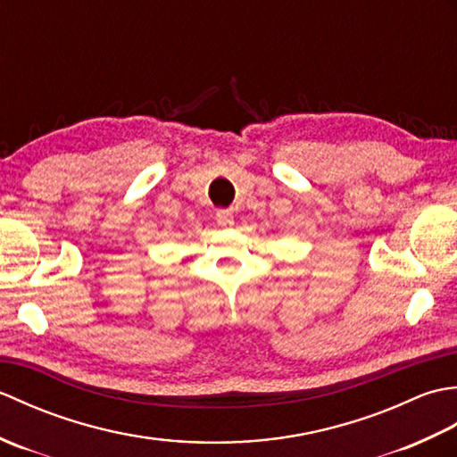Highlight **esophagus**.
Returning <instances> with one entry per match:
<instances>
[{
    "mask_svg": "<svg viewBox=\"0 0 457 457\" xmlns=\"http://www.w3.org/2000/svg\"><path fill=\"white\" fill-rule=\"evenodd\" d=\"M216 220H218V223L221 228H231L234 226V213H231L229 210H220L218 213H216Z\"/></svg>",
    "mask_w": 457,
    "mask_h": 457,
    "instance_id": "1",
    "label": "esophagus"
}]
</instances>
